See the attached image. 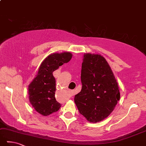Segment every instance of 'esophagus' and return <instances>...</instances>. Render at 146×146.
Returning a JSON list of instances; mask_svg holds the SVG:
<instances>
[{"mask_svg":"<svg viewBox=\"0 0 146 146\" xmlns=\"http://www.w3.org/2000/svg\"><path fill=\"white\" fill-rule=\"evenodd\" d=\"M70 93H71V92H70Z\"/></svg>","mask_w":146,"mask_h":146,"instance_id":"34e87169","label":"esophagus"}]
</instances>
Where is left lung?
Listing matches in <instances>:
<instances>
[{"label":"left lung","instance_id":"1","mask_svg":"<svg viewBox=\"0 0 146 146\" xmlns=\"http://www.w3.org/2000/svg\"><path fill=\"white\" fill-rule=\"evenodd\" d=\"M82 89L74 102L88 121L95 123L108 117L120 99L117 80L105 58L84 53L82 63Z\"/></svg>","mask_w":146,"mask_h":146}]
</instances>
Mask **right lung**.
I'll return each mask as SVG.
<instances>
[{
	"instance_id": "1",
	"label": "right lung",
	"mask_w": 146,
	"mask_h": 146,
	"mask_svg": "<svg viewBox=\"0 0 146 146\" xmlns=\"http://www.w3.org/2000/svg\"><path fill=\"white\" fill-rule=\"evenodd\" d=\"M72 57L70 52L50 54L41 63L35 78L29 85V98L38 113L47 116L59 110L61 104L55 98L56 80L53 75L60 66Z\"/></svg>"
}]
</instances>
